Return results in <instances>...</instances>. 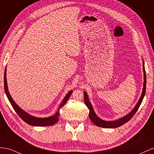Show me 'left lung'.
<instances>
[{"mask_svg": "<svg viewBox=\"0 0 154 154\" xmlns=\"http://www.w3.org/2000/svg\"><path fill=\"white\" fill-rule=\"evenodd\" d=\"M143 72H144V82H143V89L142 91V94L139 100H138L137 103L136 104L135 106L133 109V110H131L130 113L123 117H122L121 119H119L116 121H104L101 119H100L99 117L97 116L95 114L94 108L92 107V105L91 104L90 100L88 98V96L86 92L84 91V99H85V103L86 105V106L88 108L90 113H89V117L90 119V120L91 122H93L94 124H95L96 126H97L99 127H102V128H117V127H119L122 125H123L125 124L126 122L130 121L131 117H132L134 114L136 113L138 110V109L140 106V104H141L143 98L144 97V95H145V92H146V72H145V69H144V63L143 60Z\"/></svg>", "mask_w": 154, "mask_h": 154, "instance_id": "left-lung-1", "label": "left lung"}]
</instances>
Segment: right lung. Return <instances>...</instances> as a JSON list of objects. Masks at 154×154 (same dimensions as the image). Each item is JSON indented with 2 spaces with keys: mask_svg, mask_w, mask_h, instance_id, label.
Segmentation results:
<instances>
[{
  "mask_svg": "<svg viewBox=\"0 0 154 154\" xmlns=\"http://www.w3.org/2000/svg\"><path fill=\"white\" fill-rule=\"evenodd\" d=\"M4 90H5L7 97L9 100V101L10 102L12 107L15 109V111L17 112V114H18L19 116L22 119H23L24 122H26V123L34 126H48L54 125V124H55L56 122L59 121V117L60 116V113H59L60 108L64 106V105L66 103L68 99L69 98V97L71 96L72 94V91H69L67 94V95L65 96V97L63 100L62 103H60V105L58 109L57 112V113L54 116L48 117H45V118H39V117L32 116L29 115V114H28V113H26L25 111L23 110V109H21L18 105L15 103L14 99H12L11 96L10 94V92L8 91L7 80H6V68L5 69V72H4Z\"/></svg>",
  "mask_w": 154,
  "mask_h": 154,
  "instance_id": "add662e5",
  "label": "right lung"
}]
</instances>
